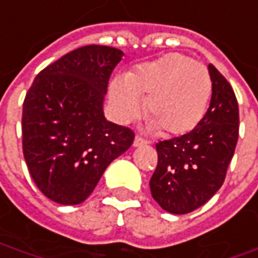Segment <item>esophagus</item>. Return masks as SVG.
<instances>
[{"instance_id":"1","label":"esophagus","mask_w":258,"mask_h":258,"mask_svg":"<svg viewBox=\"0 0 258 258\" xmlns=\"http://www.w3.org/2000/svg\"><path fill=\"white\" fill-rule=\"evenodd\" d=\"M146 144H147V140H144L143 137H140V136H136L134 143H133L134 147H140V146H146Z\"/></svg>"}]
</instances>
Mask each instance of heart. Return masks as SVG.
Here are the masks:
<instances>
[{
	"instance_id": "heart-1",
	"label": "heart",
	"mask_w": 258,
	"mask_h": 258,
	"mask_svg": "<svg viewBox=\"0 0 258 258\" xmlns=\"http://www.w3.org/2000/svg\"><path fill=\"white\" fill-rule=\"evenodd\" d=\"M212 93L207 70L184 53H166L159 59L116 77L109 96L118 119L128 121L144 112L152 131L175 137L196 128L203 119Z\"/></svg>"
}]
</instances>
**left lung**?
Instances as JSON below:
<instances>
[{"label": "left lung", "mask_w": 258, "mask_h": 258, "mask_svg": "<svg viewBox=\"0 0 258 258\" xmlns=\"http://www.w3.org/2000/svg\"><path fill=\"white\" fill-rule=\"evenodd\" d=\"M212 99L200 124L181 137L156 144L158 166L150 178L152 197L174 215H185L222 187L238 142L239 111L234 90L212 64Z\"/></svg>", "instance_id": "obj_1"}]
</instances>
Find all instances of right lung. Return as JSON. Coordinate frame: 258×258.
I'll return each instance as SVG.
<instances>
[{"mask_svg": "<svg viewBox=\"0 0 258 258\" xmlns=\"http://www.w3.org/2000/svg\"><path fill=\"white\" fill-rule=\"evenodd\" d=\"M124 52L87 45L36 76L23 103V155L38 188L55 203L80 205L134 133L108 121L103 99Z\"/></svg>", "mask_w": 258, "mask_h": 258, "instance_id": "obj_1", "label": "right lung"}]
</instances>
